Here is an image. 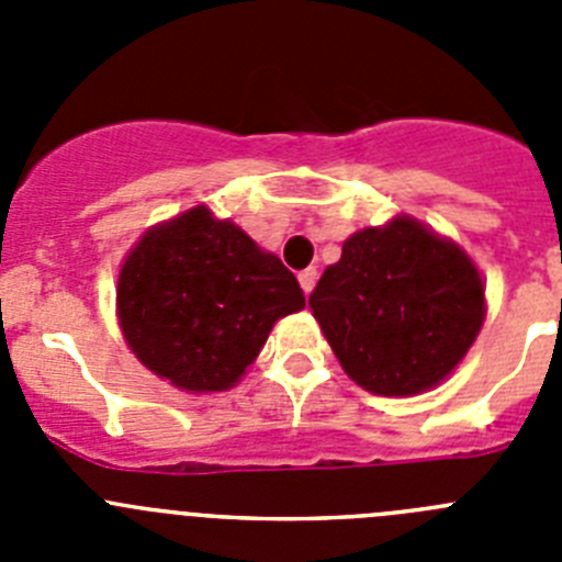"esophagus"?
I'll return each instance as SVG.
<instances>
[{"label":"esophagus","instance_id":"1","mask_svg":"<svg viewBox=\"0 0 562 562\" xmlns=\"http://www.w3.org/2000/svg\"><path fill=\"white\" fill-rule=\"evenodd\" d=\"M297 281H301V290H304L306 295H310V292L315 290V281H317V270H315V267H306V270L301 272V276H297Z\"/></svg>","mask_w":562,"mask_h":562}]
</instances>
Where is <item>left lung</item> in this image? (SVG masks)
I'll return each mask as SVG.
<instances>
[{
    "mask_svg": "<svg viewBox=\"0 0 562 562\" xmlns=\"http://www.w3.org/2000/svg\"><path fill=\"white\" fill-rule=\"evenodd\" d=\"M346 374L382 396L434 389L484 321V284L464 250L414 220L360 231L310 295Z\"/></svg>",
    "mask_w": 562,
    "mask_h": 562,
    "instance_id": "obj_1",
    "label": "left lung"
}]
</instances>
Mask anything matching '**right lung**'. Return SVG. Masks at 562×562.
Masks as SVG:
<instances>
[{
  "mask_svg": "<svg viewBox=\"0 0 562 562\" xmlns=\"http://www.w3.org/2000/svg\"><path fill=\"white\" fill-rule=\"evenodd\" d=\"M301 306L297 278L205 207L148 231L117 278V315L137 360L193 394L231 389L278 317Z\"/></svg>",
  "mask_w": 562,
  "mask_h": 562,
  "instance_id": "obj_1",
  "label": "right lung"
}]
</instances>
